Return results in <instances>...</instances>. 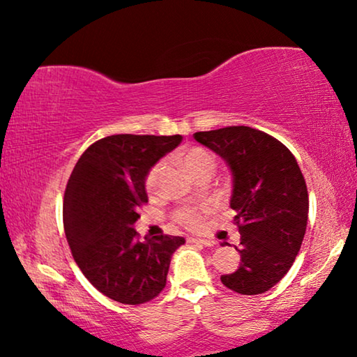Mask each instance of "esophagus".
I'll use <instances>...</instances> for the list:
<instances>
[{
  "label": "esophagus",
  "mask_w": 357,
  "mask_h": 357,
  "mask_svg": "<svg viewBox=\"0 0 357 357\" xmlns=\"http://www.w3.org/2000/svg\"><path fill=\"white\" fill-rule=\"evenodd\" d=\"M190 243H197V245H204V247H213L214 242L208 241V238H198V237H188Z\"/></svg>",
  "instance_id": "34e87169"
}]
</instances>
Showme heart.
Instances as JSON below:
<instances>
[{"instance_id":"obj_1","label":"heart","mask_w":357,"mask_h":357,"mask_svg":"<svg viewBox=\"0 0 357 357\" xmlns=\"http://www.w3.org/2000/svg\"><path fill=\"white\" fill-rule=\"evenodd\" d=\"M180 160H182L183 167L187 169L192 175L206 167L214 169V158L208 153V151H204L202 148H190L187 151H183L182 155H180ZM162 170H164V164L158 162L151 167L148 175H146L144 185L149 193L155 192V188H158ZM204 213H206V208H182L178 209V211H175L174 218L180 226L188 227V229H198L202 227L203 224Z\"/></svg>"}]
</instances>
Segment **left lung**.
I'll list each match as a JSON object with an SVG mask.
<instances>
[{
	"mask_svg": "<svg viewBox=\"0 0 357 357\" xmlns=\"http://www.w3.org/2000/svg\"><path fill=\"white\" fill-rule=\"evenodd\" d=\"M193 138L226 160L232 174L241 265L221 276L222 284L243 296L263 294L289 271L304 241L309 216L304 175L284 144L250 126L198 131Z\"/></svg>",
	"mask_w": 357,
	"mask_h": 357,
	"instance_id": "left-lung-1",
	"label": "left lung"
}]
</instances>
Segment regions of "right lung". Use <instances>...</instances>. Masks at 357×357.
I'll return each instance as SVG.
<instances>
[{
  "label": "right lung",
  "instance_id": "right-lung-1",
  "mask_svg": "<svg viewBox=\"0 0 357 357\" xmlns=\"http://www.w3.org/2000/svg\"><path fill=\"white\" fill-rule=\"evenodd\" d=\"M180 135H114L91 144L68 180L63 226L73 258L92 286L120 304L138 305L165 287L183 237L139 242L135 222L148 203L146 175L177 148Z\"/></svg>",
  "mask_w": 357,
  "mask_h": 357
}]
</instances>
